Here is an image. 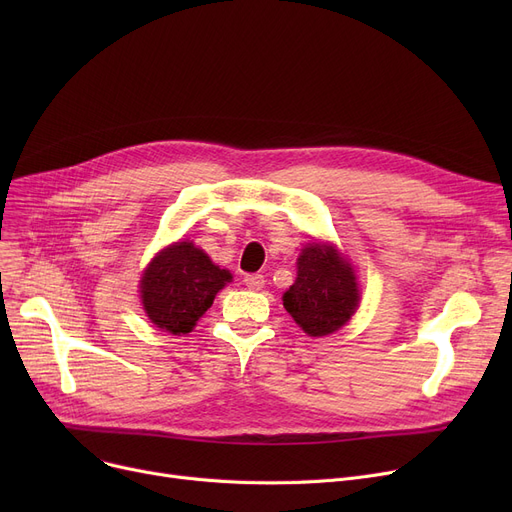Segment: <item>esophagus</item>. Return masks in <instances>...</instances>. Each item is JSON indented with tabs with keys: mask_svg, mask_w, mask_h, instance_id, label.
I'll list each match as a JSON object with an SVG mask.
<instances>
[{
	"mask_svg": "<svg viewBox=\"0 0 512 512\" xmlns=\"http://www.w3.org/2000/svg\"><path fill=\"white\" fill-rule=\"evenodd\" d=\"M245 284L251 290H261L265 286V278L261 274H249V276H245Z\"/></svg>",
	"mask_w": 512,
	"mask_h": 512,
	"instance_id": "1",
	"label": "esophagus"
}]
</instances>
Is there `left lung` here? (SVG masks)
<instances>
[{
  "instance_id": "8db88e82",
  "label": "left lung",
  "mask_w": 512,
  "mask_h": 512,
  "mask_svg": "<svg viewBox=\"0 0 512 512\" xmlns=\"http://www.w3.org/2000/svg\"><path fill=\"white\" fill-rule=\"evenodd\" d=\"M284 309L309 336L340 330L359 307L353 265L334 245L309 242L297 261V280L284 292Z\"/></svg>"
}]
</instances>
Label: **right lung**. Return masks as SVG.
Instances as JSON below:
<instances>
[{
	"mask_svg": "<svg viewBox=\"0 0 512 512\" xmlns=\"http://www.w3.org/2000/svg\"><path fill=\"white\" fill-rule=\"evenodd\" d=\"M232 274L215 265L191 240L159 251L141 278V301L151 324L174 336L193 332Z\"/></svg>",
	"mask_w": 512,
	"mask_h": 512,
	"instance_id": "right-lung-1",
	"label": "right lung"
}]
</instances>
